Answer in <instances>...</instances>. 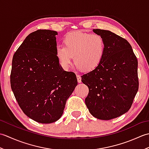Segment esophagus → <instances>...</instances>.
Returning a JSON list of instances; mask_svg holds the SVG:
<instances>
[{
	"label": "esophagus",
	"instance_id": "1",
	"mask_svg": "<svg viewBox=\"0 0 149 149\" xmlns=\"http://www.w3.org/2000/svg\"><path fill=\"white\" fill-rule=\"evenodd\" d=\"M77 81L78 83H81V77L79 75H77Z\"/></svg>",
	"mask_w": 149,
	"mask_h": 149
}]
</instances>
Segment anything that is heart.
<instances>
[{
    "label": "heart",
    "instance_id": "obj_1",
    "mask_svg": "<svg viewBox=\"0 0 149 149\" xmlns=\"http://www.w3.org/2000/svg\"><path fill=\"white\" fill-rule=\"evenodd\" d=\"M64 47L58 46L56 56L65 70L71 67L73 57L78 69L90 72L97 68L105 54L106 43L99 34L79 31L66 34L63 38Z\"/></svg>",
    "mask_w": 149,
    "mask_h": 149
}]
</instances>
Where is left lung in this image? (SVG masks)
I'll return each mask as SVG.
<instances>
[{"label":"left lung","instance_id":"left-lung-1","mask_svg":"<svg viewBox=\"0 0 149 149\" xmlns=\"http://www.w3.org/2000/svg\"><path fill=\"white\" fill-rule=\"evenodd\" d=\"M106 43L97 68L82 75L89 93L85 104L95 118L109 120L127 112L139 87L138 60L127 40L109 31L96 29Z\"/></svg>","mask_w":149,"mask_h":149}]
</instances>
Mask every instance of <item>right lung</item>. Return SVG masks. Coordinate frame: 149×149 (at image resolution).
Masks as SVG:
<instances>
[{
	"label": "right lung",
	"mask_w": 149,
	"mask_h": 149,
	"mask_svg": "<svg viewBox=\"0 0 149 149\" xmlns=\"http://www.w3.org/2000/svg\"><path fill=\"white\" fill-rule=\"evenodd\" d=\"M54 31L29 34L14 54L11 87L23 112L34 121L54 122L77 85L76 75L62 69L56 56Z\"/></svg>",
	"instance_id": "right-lung-1"
}]
</instances>
